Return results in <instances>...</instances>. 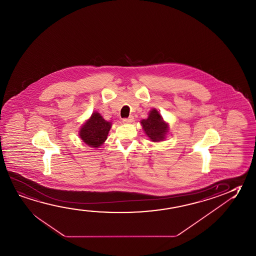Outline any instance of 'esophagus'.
<instances>
[{
  "label": "esophagus",
  "mask_w": 256,
  "mask_h": 256,
  "mask_svg": "<svg viewBox=\"0 0 256 256\" xmlns=\"http://www.w3.org/2000/svg\"><path fill=\"white\" fill-rule=\"evenodd\" d=\"M134 120V118L132 117V116H130V118H123L122 120V122L124 123V124H130V123H132Z\"/></svg>",
  "instance_id": "34e87169"
}]
</instances>
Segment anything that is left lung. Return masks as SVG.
<instances>
[{
  "mask_svg": "<svg viewBox=\"0 0 256 256\" xmlns=\"http://www.w3.org/2000/svg\"><path fill=\"white\" fill-rule=\"evenodd\" d=\"M140 123L146 136L152 142L164 141L170 133L168 123L164 120L160 112L155 108L150 110L148 118H144Z\"/></svg>",
  "mask_w": 256,
  "mask_h": 256,
  "instance_id": "obj_1",
  "label": "left lung"
}]
</instances>
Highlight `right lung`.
<instances>
[{"instance_id": "add662e5", "label": "right lung", "mask_w": 256, "mask_h": 256, "mask_svg": "<svg viewBox=\"0 0 256 256\" xmlns=\"http://www.w3.org/2000/svg\"><path fill=\"white\" fill-rule=\"evenodd\" d=\"M112 125V123L106 120L98 112H94L80 126V138L86 146L99 148L106 142Z\"/></svg>"}]
</instances>
